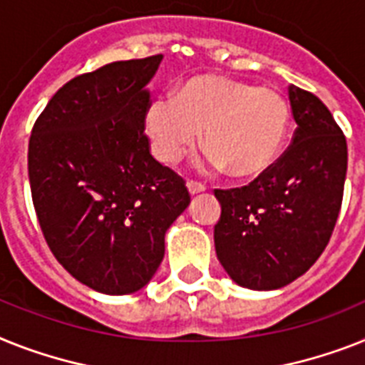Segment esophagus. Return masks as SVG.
Instances as JSON below:
<instances>
[{
	"label": "esophagus",
	"instance_id": "1",
	"mask_svg": "<svg viewBox=\"0 0 365 365\" xmlns=\"http://www.w3.org/2000/svg\"><path fill=\"white\" fill-rule=\"evenodd\" d=\"M186 186H188V192L192 195L205 192V185H201V182H195V180H188V182H186Z\"/></svg>",
	"mask_w": 365,
	"mask_h": 365
}]
</instances>
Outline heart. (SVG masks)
Wrapping results in <instances>:
<instances>
[{
  "instance_id": "heart-1",
  "label": "heart",
  "mask_w": 365,
  "mask_h": 365,
  "mask_svg": "<svg viewBox=\"0 0 365 365\" xmlns=\"http://www.w3.org/2000/svg\"><path fill=\"white\" fill-rule=\"evenodd\" d=\"M291 106L278 89L224 76L186 81L179 95L153 98L145 111L150 149L175 164L197 145L205 128L209 164L254 177L276 162L287 138Z\"/></svg>"
}]
</instances>
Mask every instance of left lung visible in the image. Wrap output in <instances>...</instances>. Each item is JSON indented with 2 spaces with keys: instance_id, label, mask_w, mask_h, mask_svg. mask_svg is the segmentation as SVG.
Segmentation results:
<instances>
[{
  "instance_id": "8db88e82",
  "label": "left lung",
  "mask_w": 365,
  "mask_h": 365,
  "mask_svg": "<svg viewBox=\"0 0 365 365\" xmlns=\"http://www.w3.org/2000/svg\"><path fill=\"white\" fill-rule=\"evenodd\" d=\"M293 143L248 186L215 190L220 263L242 287L270 291L302 276L327 248L341 209L347 141L309 91L289 86Z\"/></svg>"
}]
</instances>
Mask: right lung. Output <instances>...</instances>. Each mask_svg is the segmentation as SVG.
Masks as SVG:
<instances>
[{"instance_id":"right-lung-1","label":"right lung","mask_w":365,"mask_h":365,"mask_svg":"<svg viewBox=\"0 0 365 365\" xmlns=\"http://www.w3.org/2000/svg\"><path fill=\"white\" fill-rule=\"evenodd\" d=\"M162 56L115 61L72 78L33 125L31 197L56 259L104 294L155 276L165 231L188 207L182 177L153 158L145 86Z\"/></svg>"}]
</instances>
